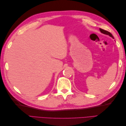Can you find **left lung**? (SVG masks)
Segmentation results:
<instances>
[{
  "label": "left lung",
  "mask_w": 126,
  "mask_h": 126,
  "mask_svg": "<svg viewBox=\"0 0 126 126\" xmlns=\"http://www.w3.org/2000/svg\"><path fill=\"white\" fill-rule=\"evenodd\" d=\"M99 29H100V31L101 32H102V33H104V34H106V35H109V36H110L111 37H112V38H113V36L112 35V34H111V33H110V32H109L107 31V30H105L102 29H101V28H100Z\"/></svg>",
  "instance_id": "left-lung-1"
}]
</instances>
